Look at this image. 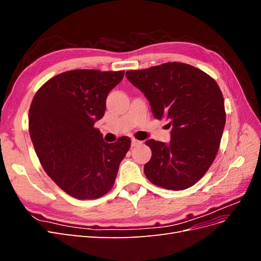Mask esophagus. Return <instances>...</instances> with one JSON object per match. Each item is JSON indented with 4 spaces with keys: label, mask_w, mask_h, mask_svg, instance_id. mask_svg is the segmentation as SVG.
<instances>
[{
    "label": "esophagus",
    "mask_w": 261,
    "mask_h": 261,
    "mask_svg": "<svg viewBox=\"0 0 261 261\" xmlns=\"http://www.w3.org/2000/svg\"><path fill=\"white\" fill-rule=\"evenodd\" d=\"M141 144V141L137 140V139H132V147H136L138 145Z\"/></svg>",
    "instance_id": "1"
}]
</instances>
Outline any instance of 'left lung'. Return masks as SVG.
Wrapping results in <instances>:
<instances>
[{"label":"left lung","instance_id":"left-lung-1","mask_svg":"<svg viewBox=\"0 0 261 261\" xmlns=\"http://www.w3.org/2000/svg\"><path fill=\"white\" fill-rule=\"evenodd\" d=\"M127 80L145 94L158 120H169V144L149 139L152 151L144 171L152 184L181 191L208 171L225 125L224 99L216 81L199 68L173 62L127 70Z\"/></svg>","mask_w":261,"mask_h":261}]
</instances>
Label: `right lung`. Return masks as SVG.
Instances as JSON below:
<instances>
[{
    "label": "right lung",
    "instance_id": "right-lung-1",
    "mask_svg": "<svg viewBox=\"0 0 261 261\" xmlns=\"http://www.w3.org/2000/svg\"><path fill=\"white\" fill-rule=\"evenodd\" d=\"M124 70L74 69L39 89L29 109V135L42 168L76 199H97L112 188L129 137L108 144L94 123L103 117L109 92Z\"/></svg>",
    "mask_w": 261,
    "mask_h": 261
}]
</instances>
